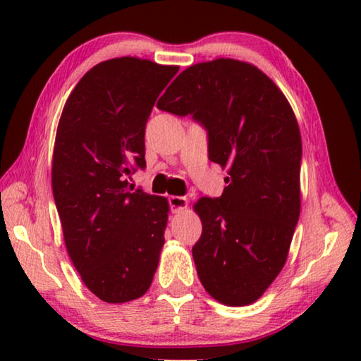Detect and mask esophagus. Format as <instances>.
<instances>
[{
	"label": "esophagus",
	"instance_id": "obj_1",
	"mask_svg": "<svg viewBox=\"0 0 361 361\" xmlns=\"http://www.w3.org/2000/svg\"><path fill=\"white\" fill-rule=\"evenodd\" d=\"M169 204L173 212H180L188 207V199L183 195H172V197H169Z\"/></svg>",
	"mask_w": 361,
	"mask_h": 361
}]
</instances>
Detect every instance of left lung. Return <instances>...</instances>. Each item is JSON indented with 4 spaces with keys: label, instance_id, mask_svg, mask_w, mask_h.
<instances>
[{
    "label": "left lung",
    "instance_id": "1",
    "mask_svg": "<svg viewBox=\"0 0 361 361\" xmlns=\"http://www.w3.org/2000/svg\"><path fill=\"white\" fill-rule=\"evenodd\" d=\"M157 108L199 122L209 159L228 169L223 194L194 205L202 235L192 258L216 301L252 304L282 271L301 210L295 113L264 73L232 59L189 66Z\"/></svg>",
    "mask_w": 361,
    "mask_h": 361
}]
</instances>
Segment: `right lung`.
<instances>
[{"label": "right lung", "instance_id": "add662e5", "mask_svg": "<svg viewBox=\"0 0 361 361\" xmlns=\"http://www.w3.org/2000/svg\"><path fill=\"white\" fill-rule=\"evenodd\" d=\"M178 66L111 59L81 78L65 103L52 157V192L68 255L85 286L118 304L143 296L159 264L166 197L132 192L145 169V129Z\"/></svg>", "mask_w": 361, "mask_h": 361}]
</instances>
